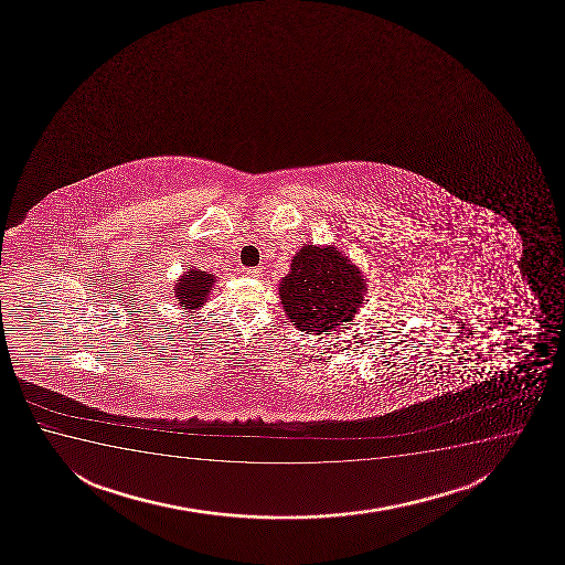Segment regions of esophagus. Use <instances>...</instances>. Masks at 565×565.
Wrapping results in <instances>:
<instances>
[{"mask_svg":"<svg viewBox=\"0 0 565 565\" xmlns=\"http://www.w3.org/2000/svg\"><path fill=\"white\" fill-rule=\"evenodd\" d=\"M244 274H246V276H249V278H259L260 268H255V266H252V268H246V270H244Z\"/></svg>","mask_w":565,"mask_h":565,"instance_id":"obj_1","label":"esophagus"}]
</instances>
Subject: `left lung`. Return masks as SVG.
Segmentation results:
<instances>
[{
  "label": "left lung",
  "instance_id": "8db88e82",
  "mask_svg": "<svg viewBox=\"0 0 565 565\" xmlns=\"http://www.w3.org/2000/svg\"><path fill=\"white\" fill-rule=\"evenodd\" d=\"M361 273L337 247L305 246L279 284V299L292 326L308 334L337 331L363 305Z\"/></svg>",
  "mask_w": 565,
  "mask_h": 565
}]
</instances>
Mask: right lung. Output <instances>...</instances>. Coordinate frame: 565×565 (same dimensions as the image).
Returning a JSON list of instances; mask_svg holds the SVG:
<instances>
[{"label": "right lung", "instance_id": "1", "mask_svg": "<svg viewBox=\"0 0 565 565\" xmlns=\"http://www.w3.org/2000/svg\"><path fill=\"white\" fill-rule=\"evenodd\" d=\"M212 274L202 273V270H189L183 274L180 284L175 286V297L180 299V306H185L186 310H196L199 306L204 305L207 295L212 292Z\"/></svg>", "mask_w": 565, "mask_h": 565}]
</instances>
